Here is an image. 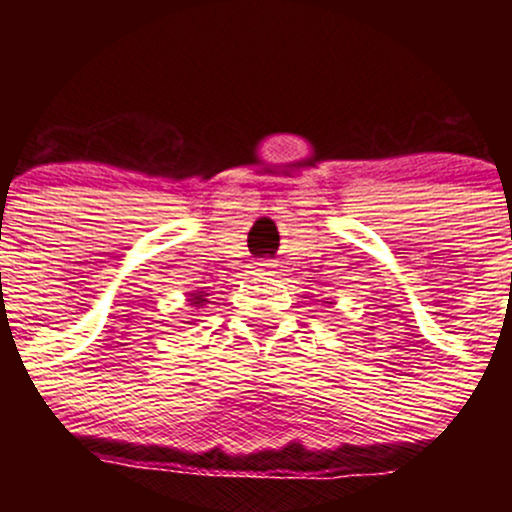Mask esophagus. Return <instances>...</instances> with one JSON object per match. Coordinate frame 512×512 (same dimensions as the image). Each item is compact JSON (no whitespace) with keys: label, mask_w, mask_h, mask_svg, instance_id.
Returning a JSON list of instances; mask_svg holds the SVG:
<instances>
[{"label":"esophagus","mask_w":512,"mask_h":512,"mask_svg":"<svg viewBox=\"0 0 512 512\" xmlns=\"http://www.w3.org/2000/svg\"><path fill=\"white\" fill-rule=\"evenodd\" d=\"M274 267H276V264L272 260H260V262H257V272H262V274H272Z\"/></svg>","instance_id":"esophagus-1"}]
</instances>
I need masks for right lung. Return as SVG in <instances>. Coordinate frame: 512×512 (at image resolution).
Here are the masks:
<instances>
[{
	"instance_id": "1",
	"label": "right lung",
	"mask_w": 512,
	"mask_h": 512,
	"mask_svg": "<svg viewBox=\"0 0 512 512\" xmlns=\"http://www.w3.org/2000/svg\"><path fill=\"white\" fill-rule=\"evenodd\" d=\"M197 303H199V301H197Z\"/></svg>"
}]
</instances>
